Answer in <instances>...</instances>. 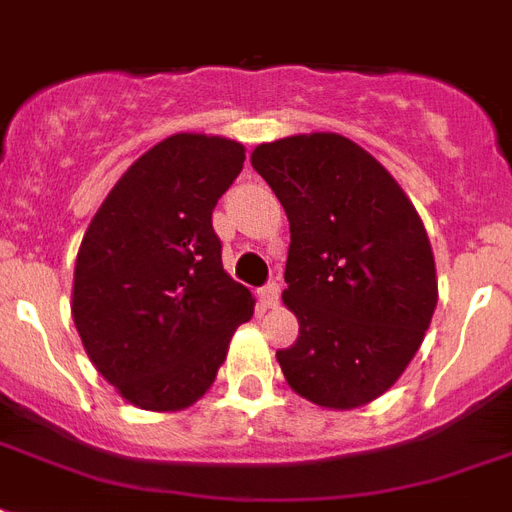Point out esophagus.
Here are the masks:
<instances>
[{
    "label": "esophagus",
    "mask_w": 512,
    "mask_h": 512,
    "mask_svg": "<svg viewBox=\"0 0 512 512\" xmlns=\"http://www.w3.org/2000/svg\"><path fill=\"white\" fill-rule=\"evenodd\" d=\"M279 297H281V287L276 281H268L263 289H260V303L263 308H276L279 305Z\"/></svg>",
    "instance_id": "1"
}]
</instances>
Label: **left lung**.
<instances>
[{
    "label": "left lung",
    "mask_w": 512,
    "mask_h": 512,
    "mask_svg": "<svg viewBox=\"0 0 512 512\" xmlns=\"http://www.w3.org/2000/svg\"><path fill=\"white\" fill-rule=\"evenodd\" d=\"M252 167L292 233L281 297L300 337L276 350L281 372L313 404H369L404 374L436 311L425 225L393 175L335 132L263 143Z\"/></svg>",
    "instance_id": "8db88e82"
}]
</instances>
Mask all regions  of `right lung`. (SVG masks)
<instances>
[{"label":"right lung","mask_w":512,"mask_h":512,"mask_svg":"<svg viewBox=\"0 0 512 512\" xmlns=\"http://www.w3.org/2000/svg\"><path fill=\"white\" fill-rule=\"evenodd\" d=\"M244 167V146L180 132L119 177L84 233L74 316L87 356L122 398L177 412L215 382L255 300L223 271L212 209Z\"/></svg>","instance_id":"right-lung-1"}]
</instances>
